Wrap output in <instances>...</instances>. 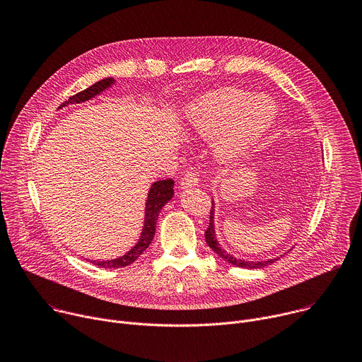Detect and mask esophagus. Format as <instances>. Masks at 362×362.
<instances>
[{
	"mask_svg": "<svg viewBox=\"0 0 362 362\" xmlns=\"http://www.w3.org/2000/svg\"><path fill=\"white\" fill-rule=\"evenodd\" d=\"M199 183V176L196 172H187L186 175H183V177L180 179V186L185 187H192V186H197Z\"/></svg>",
	"mask_w": 362,
	"mask_h": 362,
	"instance_id": "1",
	"label": "esophagus"
}]
</instances>
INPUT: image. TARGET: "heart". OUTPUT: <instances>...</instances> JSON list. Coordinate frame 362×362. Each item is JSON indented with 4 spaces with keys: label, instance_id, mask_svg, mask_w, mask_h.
<instances>
[{
    "label": "heart",
    "instance_id": "obj_1",
    "mask_svg": "<svg viewBox=\"0 0 362 362\" xmlns=\"http://www.w3.org/2000/svg\"><path fill=\"white\" fill-rule=\"evenodd\" d=\"M276 107L267 95L239 88H222L204 94L185 110L187 130L202 139L216 140V154L233 163L275 123Z\"/></svg>",
    "mask_w": 362,
    "mask_h": 362
}]
</instances>
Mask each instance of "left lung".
Listing matches in <instances>:
<instances>
[{"label": "left lung", "mask_w": 362, "mask_h": 362, "mask_svg": "<svg viewBox=\"0 0 362 362\" xmlns=\"http://www.w3.org/2000/svg\"><path fill=\"white\" fill-rule=\"evenodd\" d=\"M214 214H215V206L212 203V211H211V219H209V228L206 229L204 232V239H206V243L209 245V247L216 253L219 255L222 259L233 267H238V268H246V269H259V268H265L271 264H274L275 261L279 259L278 257H274V259H268V261H262V262H255V261H242V259H238V257L232 256L230 253H228L225 249L221 247V245L218 243L216 240V236H215V225H214ZM282 256V255H281Z\"/></svg>", "instance_id": "obj_1"}]
</instances>
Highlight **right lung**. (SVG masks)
I'll return each mask as SVG.
<instances>
[{
    "label": "right lung",
    "mask_w": 362,
    "mask_h": 362,
    "mask_svg": "<svg viewBox=\"0 0 362 362\" xmlns=\"http://www.w3.org/2000/svg\"><path fill=\"white\" fill-rule=\"evenodd\" d=\"M115 83V78L109 77L105 80H100L97 83H94L93 86H90L88 88L71 95L67 101H64L63 105L60 106H69V105H78V103L87 101L90 98H93L94 95L100 94L101 91H105L106 88L112 87V84ZM173 185L175 182L172 179H165V180H159L154 182L147 193V200H146V209H144V225H143V230L140 235L139 242L123 256L117 257V259H110V261H91V264H94L98 268H124L130 264H133L137 257L148 247L150 242L154 238V233H156V222L159 218V214L162 211L163 206L173 197Z\"/></svg>",
    "instance_id": "1"
}]
</instances>
